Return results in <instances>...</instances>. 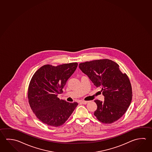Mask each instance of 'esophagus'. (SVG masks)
Listing matches in <instances>:
<instances>
[{
	"label": "esophagus",
	"instance_id": "esophagus-1",
	"mask_svg": "<svg viewBox=\"0 0 152 152\" xmlns=\"http://www.w3.org/2000/svg\"><path fill=\"white\" fill-rule=\"evenodd\" d=\"M88 101H81L80 102V103L84 104H88Z\"/></svg>",
	"mask_w": 152,
	"mask_h": 152
}]
</instances>
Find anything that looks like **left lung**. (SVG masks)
Instances as JSON below:
<instances>
[{"instance_id":"left-lung-1","label":"left lung","mask_w":152,"mask_h":152,"mask_svg":"<svg viewBox=\"0 0 152 152\" xmlns=\"http://www.w3.org/2000/svg\"><path fill=\"white\" fill-rule=\"evenodd\" d=\"M79 67L96 87L101 88L104 97V102L94 100L97 109L94 115L96 118L105 124L120 119L132 100V86L128 75L122 72L118 64L109 59L85 62L80 64Z\"/></svg>"}]
</instances>
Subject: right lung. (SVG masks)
<instances>
[{"label": "right lung", "instance_id": "add662e5", "mask_svg": "<svg viewBox=\"0 0 152 152\" xmlns=\"http://www.w3.org/2000/svg\"><path fill=\"white\" fill-rule=\"evenodd\" d=\"M77 66V62L57 66L45 64L32 76L28 102L36 116L46 124L55 127L64 124L77 106V102L69 103L58 97Z\"/></svg>", "mask_w": 152, "mask_h": 152}]
</instances>
